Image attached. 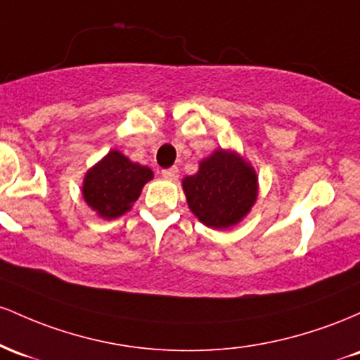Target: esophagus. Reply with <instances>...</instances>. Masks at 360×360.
I'll return each mask as SVG.
<instances>
[{
    "mask_svg": "<svg viewBox=\"0 0 360 360\" xmlns=\"http://www.w3.org/2000/svg\"><path fill=\"white\" fill-rule=\"evenodd\" d=\"M161 175H163V179L167 180H176L179 179V168L173 167V168H167L161 172Z\"/></svg>",
    "mask_w": 360,
    "mask_h": 360,
    "instance_id": "esophagus-1",
    "label": "esophagus"
}]
</instances>
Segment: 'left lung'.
Returning a JSON list of instances; mask_svg holds the SVG:
<instances>
[{"mask_svg":"<svg viewBox=\"0 0 360 360\" xmlns=\"http://www.w3.org/2000/svg\"><path fill=\"white\" fill-rule=\"evenodd\" d=\"M191 211L209 228L223 229L248 214L257 199V175L234 153L217 149L184 180Z\"/></svg>","mask_w":360,"mask_h":360,"instance_id":"1","label":"left lung"}]
</instances>
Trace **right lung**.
I'll use <instances>...</instances> for the list:
<instances>
[{
	"label": "right lung",
	"instance_id": "obj_1",
	"mask_svg": "<svg viewBox=\"0 0 360 360\" xmlns=\"http://www.w3.org/2000/svg\"><path fill=\"white\" fill-rule=\"evenodd\" d=\"M151 179V169L132 163L122 153L110 151L86 173L83 197L100 216L114 219L131 209L141 188Z\"/></svg>",
	"mask_w": 360,
	"mask_h": 360
}]
</instances>
